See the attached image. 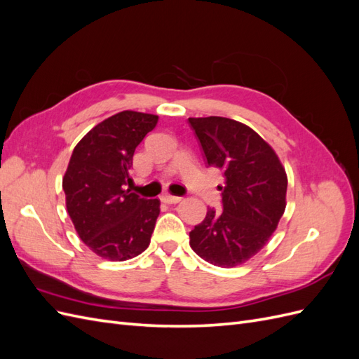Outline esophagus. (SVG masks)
I'll list each match as a JSON object with an SVG mask.
<instances>
[{
	"instance_id": "1",
	"label": "esophagus",
	"mask_w": 359,
	"mask_h": 359,
	"mask_svg": "<svg viewBox=\"0 0 359 359\" xmlns=\"http://www.w3.org/2000/svg\"><path fill=\"white\" fill-rule=\"evenodd\" d=\"M182 198L180 196H172V194H165V196H161V201L165 203H178Z\"/></svg>"
}]
</instances>
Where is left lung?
I'll use <instances>...</instances> for the list:
<instances>
[{"instance_id": "1", "label": "left lung", "mask_w": 359, "mask_h": 359, "mask_svg": "<svg viewBox=\"0 0 359 359\" xmlns=\"http://www.w3.org/2000/svg\"><path fill=\"white\" fill-rule=\"evenodd\" d=\"M208 166L224 177L222 211L208 208L190 232V247L206 262L231 268L262 248L286 208L285 168L255 130L223 116L189 118Z\"/></svg>"}]
</instances>
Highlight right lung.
I'll return each instance as SVG.
<instances>
[{"mask_svg":"<svg viewBox=\"0 0 359 359\" xmlns=\"http://www.w3.org/2000/svg\"><path fill=\"white\" fill-rule=\"evenodd\" d=\"M157 115L123 111L86 133L74 147L62 190L81 240L103 259L121 262L145 252L160 214L158 199L124 190L128 170Z\"/></svg>","mask_w":359,"mask_h":359,"instance_id":"add662e5","label":"right lung"}]
</instances>
